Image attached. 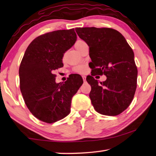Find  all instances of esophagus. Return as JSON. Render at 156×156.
Listing matches in <instances>:
<instances>
[{"label": "esophagus", "mask_w": 156, "mask_h": 156, "mask_svg": "<svg viewBox=\"0 0 156 156\" xmlns=\"http://www.w3.org/2000/svg\"><path fill=\"white\" fill-rule=\"evenodd\" d=\"M82 77H83V79L84 81H86V76H83Z\"/></svg>", "instance_id": "34e87169"}]
</instances>
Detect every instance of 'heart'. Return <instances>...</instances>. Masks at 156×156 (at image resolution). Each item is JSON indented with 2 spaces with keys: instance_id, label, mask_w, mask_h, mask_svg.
Instances as JSON below:
<instances>
[{
  "instance_id": "b5f03b06",
  "label": "heart",
  "mask_w": 156,
  "mask_h": 156,
  "mask_svg": "<svg viewBox=\"0 0 156 156\" xmlns=\"http://www.w3.org/2000/svg\"><path fill=\"white\" fill-rule=\"evenodd\" d=\"M84 43V42L82 40L77 41L74 44L75 48L77 49L78 51H79ZM87 70H88V67L86 65H78L73 67V72L78 73H80V74H84V73H85L87 72Z\"/></svg>"
}]
</instances>
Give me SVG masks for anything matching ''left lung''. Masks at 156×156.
<instances>
[{"mask_svg": "<svg viewBox=\"0 0 156 156\" xmlns=\"http://www.w3.org/2000/svg\"><path fill=\"white\" fill-rule=\"evenodd\" d=\"M76 33L89 47L91 76L87 81L91 87L89 98L95 110L105 115H118L126 109L137 87L138 69L134 54L126 39L112 28L77 27ZM107 76L99 84L93 76Z\"/></svg>", "mask_w": 156, "mask_h": 156, "instance_id": "8db88e82", "label": "left lung"}]
</instances>
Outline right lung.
Returning a JSON list of instances; mask_svg holds the SVG:
<instances>
[{
  "mask_svg": "<svg viewBox=\"0 0 156 156\" xmlns=\"http://www.w3.org/2000/svg\"><path fill=\"white\" fill-rule=\"evenodd\" d=\"M76 38L74 29L39 36L29 44L20 62L23 99L30 112L44 122L54 123L69 115L72 97L83 83L78 74L70 75L64 83H56L53 73L63 67V55Z\"/></svg>",
  "mask_w": 156,
  "mask_h": 156,
  "instance_id": "add662e5",
  "label": "right lung"
}]
</instances>
